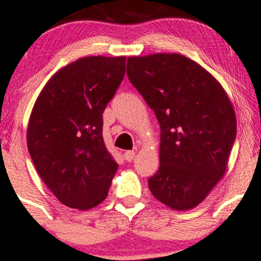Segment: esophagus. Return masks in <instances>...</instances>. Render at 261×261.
<instances>
[{
	"label": "esophagus",
	"instance_id": "34e87169",
	"mask_svg": "<svg viewBox=\"0 0 261 261\" xmlns=\"http://www.w3.org/2000/svg\"><path fill=\"white\" fill-rule=\"evenodd\" d=\"M123 158H125L127 162H131L134 158H135V151L134 150L125 151V154H123Z\"/></svg>",
	"mask_w": 261,
	"mask_h": 261
}]
</instances>
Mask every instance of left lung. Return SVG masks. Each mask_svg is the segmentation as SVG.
Instances as JSON below:
<instances>
[{"mask_svg": "<svg viewBox=\"0 0 261 261\" xmlns=\"http://www.w3.org/2000/svg\"><path fill=\"white\" fill-rule=\"evenodd\" d=\"M127 76L161 125V164L149 190L173 211H190L226 173L233 106L213 75L178 53L128 57Z\"/></svg>", "mask_w": 261, "mask_h": 261, "instance_id": "8db88e82", "label": "left lung"}]
</instances>
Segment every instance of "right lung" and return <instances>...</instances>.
Returning a JSON list of instances; mask_svg holds the SVG:
<instances>
[{
    "label": "right lung",
    "instance_id": "right-lung-1",
    "mask_svg": "<svg viewBox=\"0 0 261 261\" xmlns=\"http://www.w3.org/2000/svg\"><path fill=\"white\" fill-rule=\"evenodd\" d=\"M126 57L90 56L58 70L33 107L27 143L56 198L88 211L108 195L118 164L103 140V112L125 76Z\"/></svg>",
    "mask_w": 261,
    "mask_h": 261
}]
</instances>
